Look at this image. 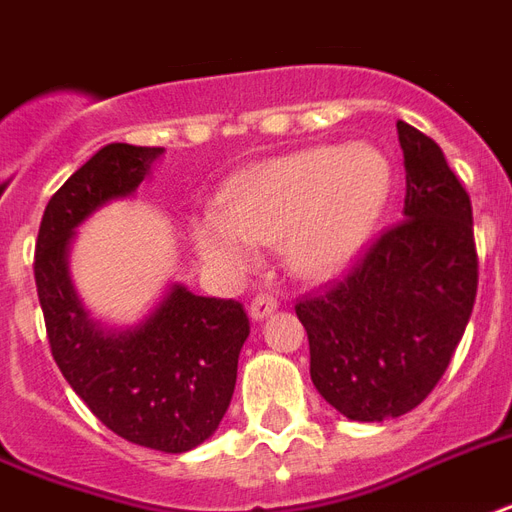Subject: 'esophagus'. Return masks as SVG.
I'll list each match as a JSON object with an SVG mask.
<instances>
[{
	"instance_id": "obj_1",
	"label": "esophagus",
	"mask_w": 512,
	"mask_h": 512,
	"mask_svg": "<svg viewBox=\"0 0 512 512\" xmlns=\"http://www.w3.org/2000/svg\"><path fill=\"white\" fill-rule=\"evenodd\" d=\"M279 308V303H276V298L273 295H257L252 303H249V317L255 319V322H263L265 317H271L273 311Z\"/></svg>"
}]
</instances>
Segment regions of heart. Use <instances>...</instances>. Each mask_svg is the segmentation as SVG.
<instances>
[{
	"mask_svg": "<svg viewBox=\"0 0 512 512\" xmlns=\"http://www.w3.org/2000/svg\"><path fill=\"white\" fill-rule=\"evenodd\" d=\"M392 163L373 144L308 147L268 158L230 179L220 209L193 217L195 249L209 263L244 271L257 244L282 241L284 263L303 279L346 271L381 220Z\"/></svg>",
	"mask_w": 512,
	"mask_h": 512,
	"instance_id": "b5f03b06",
	"label": "heart"
}]
</instances>
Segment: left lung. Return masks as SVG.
I'll return each instance as SVG.
<instances>
[{"mask_svg": "<svg viewBox=\"0 0 512 512\" xmlns=\"http://www.w3.org/2000/svg\"><path fill=\"white\" fill-rule=\"evenodd\" d=\"M405 158L403 222L357 268L295 306L311 381L351 421L413 411L446 373L478 290L470 195L427 134L397 120Z\"/></svg>", "mask_w": 512, "mask_h": 512, "instance_id": "8db88e82", "label": "left lung"}]
</instances>
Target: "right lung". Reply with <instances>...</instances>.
<instances>
[{
    "mask_svg": "<svg viewBox=\"0 0 512 512\" xmlns=\"http://www.w3.org/2000/svg\"><path fill=\"white\" fill-rule=\"evenodd\" d=\"M163 147L107 144L58 187L39 222L34 282L53 360L101 424L136 446L185 454L220 427L236 389L247 311L174 282L131 327L91 317L69 276L74 230L128 198Z\"/></svg>",
    "mask_w": 512,
    "mask_h": 512,
    "instance_id": "right-lung-1",
    "label": "right lung"
}]
</instances>
